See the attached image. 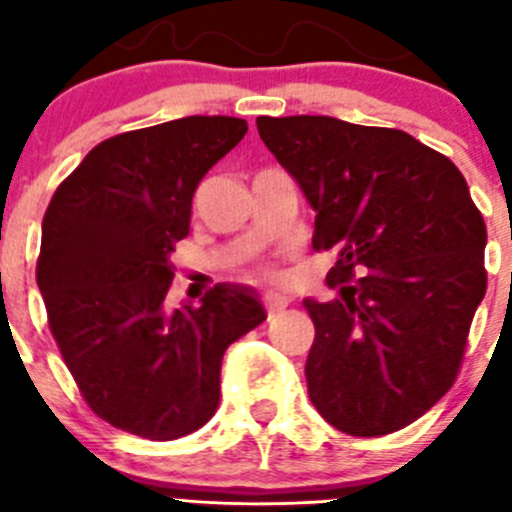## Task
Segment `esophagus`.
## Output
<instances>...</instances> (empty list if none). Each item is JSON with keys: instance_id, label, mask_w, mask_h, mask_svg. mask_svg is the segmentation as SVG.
Here are the masks:
<instances>
[{"instance_id": "34e87169", "label": "esophagus", "mask_w": 512, "mask_h": 512, "mask_svg": "<svg viewBox=\"0 0 512 512\" xmlns=\"http://www.w3.org/2000/svg\"><path fill=\"white\" fill-rule=\"evenodd\" d=\"M287 297H279V294H266V309H269V320L271 317H276V314H281L284 309H287Z\"/></svg>"}]
</instances>
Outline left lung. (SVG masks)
Masks as SVG:
<instances>
[{
    "label": "left lung",
    "instance_id": "left-lung-1",
    "mask_svg": "<svg viewBox=\"0 0 512 512\" xmlns=\"http://www.w3.org/2000/svg\"><path fill=\"white\" fill-rule=\"evenodd\" d=\"M337 251L314 322L309 401L350 437L409 426L452 388L487 289L482 213L462 172L406 131L332 116L256 119ZM359 276L355 277L354 274Z\"/></svg>",
    "mask_w": 512,
    "mask_h": 512
}]
</instances>
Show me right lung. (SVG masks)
Wrapping results in <instances>:
<instances>
[{
  "mask_svg": "<svg viewBox=\"0 0 512 512\" xmlns=\"http://www.w3.org/2000/svg\"><path fill=\"white\" fill-rule=\"evenodd\" d=\"M246 131L236 116H185L116 134L45 210L37 287L50 332L93 414L116 429L170 442L208 424L223 353L266 320L256 292L238 284L164 307L192 195Z\"/></svg>",
  "mask_w": 512,
  "mask_h": 512,
  "instance_id": "1",
  "label": "right lung"
}]
</instances>
